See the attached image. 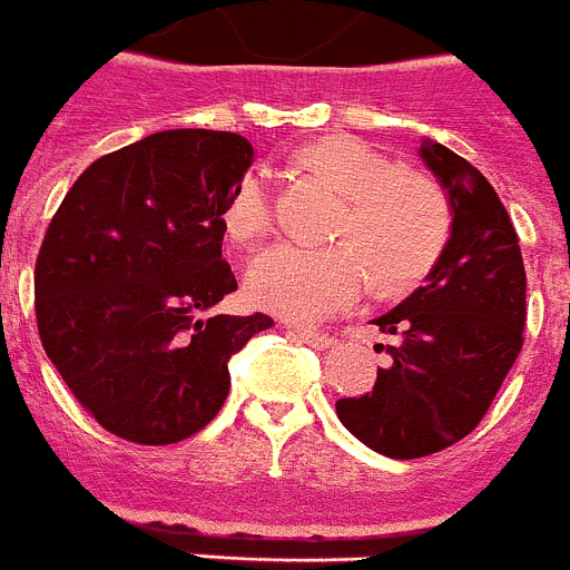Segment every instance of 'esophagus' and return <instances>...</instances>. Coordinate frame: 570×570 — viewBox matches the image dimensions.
Instances as JSON below:
<instances>
[{
	"instance_id": "obj_1",
	"label": "esophagus",
	"mask_w": 570,
	"mask_h": 570,
	"mask_svg": "<svg viewBox=\"0 0 570 570\" xmlns=\"http://www.w3.org/2000/svg\"><path fill=\"white\" fill-rule=\"evenodd\" d=\"M296 337L303 340V343H308L311 348H332L334 345L332 334L314 332V328H296Z\"/></svg>"
}]
</instances>
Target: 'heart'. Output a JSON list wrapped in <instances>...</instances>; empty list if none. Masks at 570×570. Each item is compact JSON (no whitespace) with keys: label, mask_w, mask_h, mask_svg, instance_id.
Masks as SVG:
<instances>
[{"label":"heart","mask_w":570,"mask_h":570,"mask_svg":"<svg viewBox=\"0 0 570 570\" xmlns=\"http://www.w3.org/2000/svg\"><path fill=\"white\" fill-rule=\"evenodd\" d=\"M305 164L348 196L334 230L343 245H274L256 253L245 274L253 303L308 323L357 303L372 276L392 291L430 274L450 238V207L430 178L403 173L381 149L348 135L308 146ZM271 225V175L247 173L227 198V233L236 242H256Z\"/></svg>","instance_id":"1"}]
</instances>
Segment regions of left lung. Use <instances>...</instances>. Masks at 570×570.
Masks as SVG:
<instances>
[{"mask_svg": "<svg viewBox=\"0 0 570 570\" xmlns=\"http://www.w3.org/2000/svg\"><path fill=\"white\" fill-rule=\"evenodd\" d=\"M417 153L450 202V242L424 288L372 320L392 337L372 392L337 401L345 430L389 459H424L479 426L522 352L528 311L519 236L495 189L435 140Z\"/></svg>", "mask_w": 570, "mask_h": 570, "instance_id": "1", "label": "left lung"}]
</instances>
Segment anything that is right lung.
I'll return each mask as SVG.
<instances>
[{"label": "right lung", "mask_w": 570, "mask_h": 570, "mask_svg": "<svg viewBox=\"0 0 570 570\" xmlns=\"http://www.w3.org/2000/svg\"><path fill=\"white\" fill-rule=\"evenodd\" d=\"M250 140L167 129L97 158L42 238L33 296L42 348L111 435L160 446L196 435L230 392L227 360L274 325L216 314L236 276L225 207Z\"/></svg>", "instance_id": "obj_1"}]
</instances>
